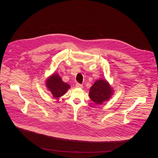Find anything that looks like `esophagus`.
<instances>
[{
  "label": "esophagus",
  "instance_id": "esophagus-1",
  "mask_svg": "<svg viewBox=\"0 0 158 158\" xmlns=\"http://www.w3.org/2000/svg\"><path fill=\"white\" fill-rule=\"evenodd\" d=\"M76 87H77V88H82L83 85H82V84H81L76 83Z\"/></svg>",
  "mask_w": 158,
  "mask_h": 158
}]
</instances>
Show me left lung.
I'll return each instance as SVG.
<instances>
[{"label": "left lung", "instance_id": "left-lung-1", "mask_svg": "<svg viewBox=\"0 0 158 158\" xmlns=\"http://www.w3.org/2000/svg\"><path fill=\"white\" fill-rule=\"evenodd\" d=\"M113 93L114 90L109 82L106 79H99L90 88L89 96L95 104H101L109 101Z\"/></svg>", "mask_w": 158, "mask_h": 158}]
</instances>
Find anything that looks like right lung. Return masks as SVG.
<instances>
[{
    "label": "right lung",
    "mask_w": 158,
    "mask_h": 158,
    "mask_svg": "<svg viewBox=\"0 0 158 158\" xmlns=\"http://www.w3.org/2000/svg\"><path fill=\"white\" fill-rule=\"evenodd\" d=\"M46 87L54 98L62 96L70 88V85L62 81L61 77L57 74H53L47 80Z\"/></svg>",
    "instance_id": "obj_1"
}]
</instances>
